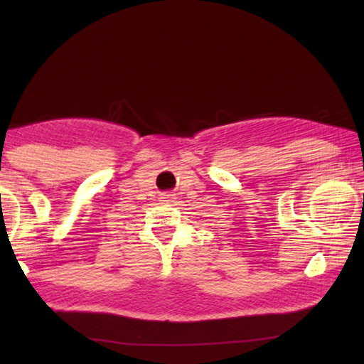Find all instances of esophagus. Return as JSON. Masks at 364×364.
I'll use <instances>...</instances> for the list:
<instances>
[{"instance_id": "1", "label": "esophagus", "mask_w": 364, "mask_h": 364, "mask_svg": "<svg viewBox=\"0 0 364 364\" xmlns=\"http://www.w3.org/2000/svg\"><path fill=\"white\" fill-rule=\"evenodd\" d=\"M173 200H175L173 194H170V193L160 194V202H164V204H171V202H173Z\"/></svg>"}]
</instances>
